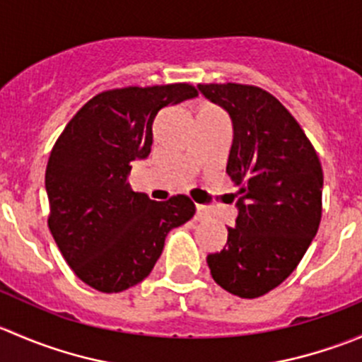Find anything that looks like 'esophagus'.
I'll return each mask as SVG.
<instances>
[{"label": "esophagus", "instance_id": "34e87169", "mask_svg": "<svg viewBox=\"0 0 362 362\" xmlns=\"http://www.w3.org/2000/svg\"><path fill=\"white\" fill-rule=\"evenodd\" d=\"M208 217V210L202 204H196V221H204Z\"/></svg>", "mask_w": 362, "mask_h": 362}]
</instances>
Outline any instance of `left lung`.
Masks as SVG:
<instances>
[{"label":"left lung","mask_w":362,"mask_h":362,"mask_svg":"<svg viewBox=\"0 0 362 362\" xmlns=\"http://www.w3.org/2000/svg\"><path fill=\"white\" fill-rule=\"evenodd\" d=\"M228 110L233 145L226 173L238 189L236 228L208 254L215 282L240 298L279 287L308 250L322 217L324 175L312 141L268 90L247 83H199Z\"/></svg>","instance_id":"1"}]
</instances>
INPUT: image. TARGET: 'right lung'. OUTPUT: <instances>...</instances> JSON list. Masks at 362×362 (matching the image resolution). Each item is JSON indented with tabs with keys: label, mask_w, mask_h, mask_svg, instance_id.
Here are the masks:
<instances>
[{
	"label": "right lung",
	"mask_w": 362,
	"mask_h": 362,
	"mask_svg": "<svg viewBox=\"0 0 362 362\" xmlns=\"http://www.w3.org/2000/svg\"><path fill=\"white\" fill-rule=\"evenodd\" d=\"M198 96L191 83L103 90L73 115L45 171L49 229L76 276L100 293H120L147 279L170 229L196 206L185 194L152 202L131 191L134 159L152 147L163 108Z\"/></svg>",
	"instance_id": "obj_1"
}]
</instances>
